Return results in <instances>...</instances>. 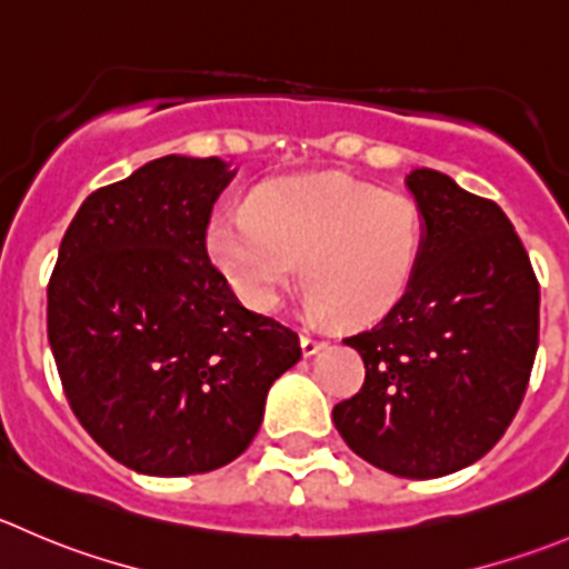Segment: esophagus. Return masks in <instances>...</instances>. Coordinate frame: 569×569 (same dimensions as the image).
I'll list each match as a JSON object with an SVG mask.
<instances>
[{"mask_svg": "<svg viewBox=\"0 0 569 569\" xmlns=\"http://www.w3.org/2000/svg\"><path fill=\"white\" fill-rule=\"evenodd\" d=\"M300 347H302V356H317L319 350H325V347H328V341L317 339V336H311V333H302Z\"/></svg>", "mask_w": 569, "mask_h": 569, "instance_id": "obj_1", "label": "esophagus"}]
</instances>
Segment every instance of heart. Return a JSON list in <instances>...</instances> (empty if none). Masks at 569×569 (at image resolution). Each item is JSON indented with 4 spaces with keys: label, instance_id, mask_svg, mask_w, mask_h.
Returning <instances> with one entry per match:
<instances>
[{
    "label": "heart",
    "instance_id": "b5f03b06",
    "mask_svg": "<svg viewBox=\"0 0 569 569\" xmlns=\"http://www.w3.org/2000/svg\"><path fill=\"white\" fill-rule=\"evenodd\" d=\"M419 206L328 174L261 186L247 211L217 213L208 252L247 306L269 311L300 274L313 317L363 328L395 311L422 256Z\"/></svg>",
    "mask_w": 569,
    "mask_h": 569
}]
</instances>
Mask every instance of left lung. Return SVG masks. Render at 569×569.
Wrapping results in <instances>:
<instances>
[{
  "mask_svg": "<svg viewBox=\"0 0 569 569\" xmlns=\"http://www.w3.org/2000/svg\"><path fill=\"white\" fill-rule=\"evenodd\" d=\"M425 239L411 289L345 339L361 391L333 408L350 450L400 478L476 465L515 419L539 345V283L515 224L448 174L413 169Z\"/></svg>",
  "mask_w": 569,
  "mask_h": 569,
  "instance_id": "8db88e82",
  "label": "left lung"
}]
</instances>
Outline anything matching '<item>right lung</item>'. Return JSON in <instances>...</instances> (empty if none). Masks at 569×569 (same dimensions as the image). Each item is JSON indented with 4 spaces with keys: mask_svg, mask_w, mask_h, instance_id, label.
Returning <instances> with one entry per match:
<instances>
[{
    "mask_svg": "<svg viewBox=\"0 0 569 569\" xmlns=\"http://www.w3.org/2000/svg\"><path fill=\"white\" fill-rule=\"evenodd\" d=\"M236 169L167 156L97 189L47 289L66 400L93 442L144 476L211 472L256 439L300 339L239 302L206 230Z\"/></svg>",
    "mask_w": 569,
    "mask_h": 569,
    "instance_id": "add662e5",
    "label": "right lung"
}]
</instances>
